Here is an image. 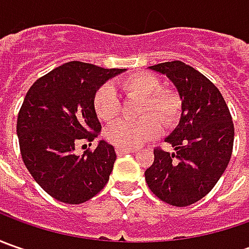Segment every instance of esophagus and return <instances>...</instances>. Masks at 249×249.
<instances>
[{"mask_svg":"<svg viewBox=\"0 0 249 249\" xmlns=\"http://www.w3.org/2000/svg\"><path fill=\"white\" fill-rule=\"evenodd\" d=\"M131 152H134V149H127V148H119V147H116V154L118 155H126V154H131Z\"/></svg>","mask_w":249,"mask_h":249,"instance_id":"1","label":"esophagus"}]
</instances>
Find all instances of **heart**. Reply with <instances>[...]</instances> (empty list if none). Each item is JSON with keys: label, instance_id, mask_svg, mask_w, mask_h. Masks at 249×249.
<instances>
[{"label": "heart", "instance_id": "b5f03b06", "mask_svg": "<svg viewBox=\"0 0 249 249\" xmlns=\"http://www.w3.org/2000/svg\"><path fill=\"white\" fill-rule=\"evenodd\" d=\"M119 87L127 95L142 97L140 115L144 116L137 122L120 120L105 131V137L110 144L119 148H136L148 140L158 136L160 123L165 126L175 124L181 112V100L177 92L167 89H159L158 79L148 73H136L123 79ZM94 109L101 120L110 122L120 112V102L116 91L105 84L94 95ZM152 113V115H149Z\"/></svg>", "mask_w": 249, "mask_h": 249}]
</instances>
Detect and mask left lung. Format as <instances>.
<instances>
[{"mask_svg": "<svg viewBox=\"0 0 249 249\" xmlns=\"http://www.w3.org/2000/svg\"><path fill=\"white\" fill-rule=\"evenodd\" d=\"M175 84L181 100L177 127L165 141L175 152L154 149L145 170L149 190L173 206H188L215 187L230 162L234 126L225 98L213 83L180 61L149 66Z\"/></svg>", "mask_w": 249, "mask_h": 249, "instance_id": "8db88e82", "label": "left lung"}]
</instances>
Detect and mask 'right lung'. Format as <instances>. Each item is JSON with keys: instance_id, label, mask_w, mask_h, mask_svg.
<instances>
[{"instance_id": "1", "label": "right lung", "mask_w": 249, "mask_h": 249, "mask_svg": "<svg viewBox=\"0 0 249 249\" xmlns=\"http://www.w3.org/2000/svg\"><path fill=\"white\" fill-rule=\"evenodd\" d=\"M124 71L73 61L40 77L27 91L16 124L20 154L36 183L55 199L83 204L108 183L115 148L101 140L94 151L79 157L74 144L98 136L94 95Z\"/></svg>"}]
</instances>
